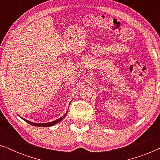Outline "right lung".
<instances>
[{"mask_svg": "<svg viewBox=\"0 0 160 160\" xmlns=\"http://www.w3.org/2000/svg\"><path fill=\"white\" fill-rule=\"evenodd\" d=\"M67 112H68V111H67ZM67 112L65 113V114L63 115L62 117L59 118L58 119L55 120V121L51 122H47V123H34V122H30V121H28V120H26L25 119H23V118H22V117H21V118L24 120V121H25L26 122H28V124H31V125H32V126H36V127H51V126L54 125V124H58V122H60V121H62V120L65 118V117H66Z\"/></svg>", "mask_w": 160, "mask_h": 160, "instance_id": "right-lung-1", "label": "right lung"}]
</instances>
